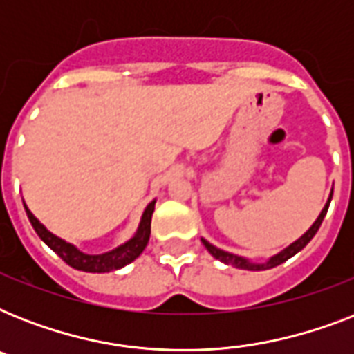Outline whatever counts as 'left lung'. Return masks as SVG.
<instances>
[{
  "label": "left lung",
  "instance_id": "left-lung-1",
  "mask_svg": "<svg viewBox=\"0 0 354 354\" xmlns=\"http://www.w3.org/2000/svg\"><path fill=\"white\" fill-rule=\"evenodd\" d=\"M330 198H333V191H330L329 198H327V204L324 205V209H322V213L318 215V218L314 221V224L310 227H308L307 232L303 233L297 241H294L290 244V246H286L285 250H281L279 253H275V255H272V257L268 259V261H264V263H253V261H250V259L246 257H241V255H235V253H230V252H224V250H221V248L213 246L211 242H207L205 239H202V242H204V246L207 248V252L213 255L215 259H218V261H222L224 264H232V266H235V268H241V270H252V272H259V270H270L274 268V266H279V264H283L285 261H288L290 257H294L297 252H301L303 248L307 246L308 242L313 241V236L318 233L319 226H322V222H324L325 215H327V209H329V204H330Z\"/></svg>",
  "mask_w": 354,
  "mask_h": 354
}]
</instances>
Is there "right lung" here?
<instances>
[{"label":"right lung","instance_id":"1","mask_svg":"<svg viewBox=\"0 0 354 354\" xmlns=\"http://www.w3.org/2000/svg\"><path fill=\"white\" fill-rule=\"evenodd\" d=\"M156 200H152L143 211L141 222H139L138 232L133 233L132 239H128L124 244L113 248L110 252L99 253V255H90V253L80 252L79 248L69 244L60 236L53 235L38 218L29 211V207L25 205V213L29 216L30 224L35 227V232L38 233L41 241L46 242L47 246L51 248L53 252L57 253L58 257L62 259L64 263H68L71 268L80 270V272H90V274H106V272H113L122 266H127L132 261L143 253V250L149 244L150 239V221H152V213H154Z\"/></svg>","mask_w":354,"mask_h":354}]
</instances>
